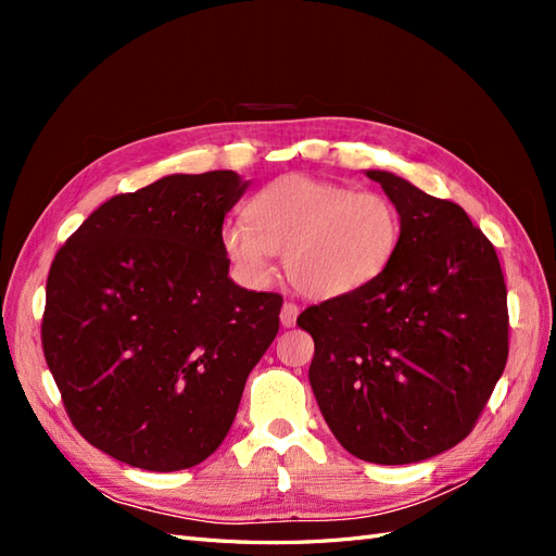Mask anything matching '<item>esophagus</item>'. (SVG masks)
<instances>
[{
    "label": "esophagus",
    "instance_id": "34e87169",
    "mask_svg": "<svg viewBox=\"0 0 556 556\" xmlns=\"http://www.w3.org/2000/svg\"><path fill=\"white\" fill-rule=\"evenodd\" d=\"M296 317H299V306L296 304H282V311H280V325L282 327H294L296 325Z\"/></svg>",
    "mask_w": 556,
    "mask_h": 556
}]
</instances>
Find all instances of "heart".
Segmentation results:
<instances>
[{
    "mask_svg": "<svg viewBox=\"0 0 556 556\" xmlns=\"http://www.w3.org/2000/svg\"><path fill=\"white\" fill-rule=\"evenodd\" d=\"M248 219L229 220L220 233L233 268L262 285L282 252L288 280L315 301L374 285L394 262L403 231L390 197L306 174L268 182L248 204Z\"/></svg>",
    "mask_w": 556,
    "mask_h": 556,
    "instance_id": "b5f03b06",
    "label": "heart"
}]
</instances>
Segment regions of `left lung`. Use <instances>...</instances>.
Instances as JSON below:
<instances>
[{"label":"left lung","mask_w":556,"mask_h":556,"mask_svg":"<svg viewBox=\"0 0 556 556\" xmlns=\"http://www.w3.org/2000/svg\"><path fill=\"white\" fill-rule=\"evenodd\" d=\"M401 213L390 268L357 294L296 317L315 341L308 380L331 433L355 457L399 466L464 441L508 359L496 250L466 211L368 169Z\"/></svg>","instance_id":"1"}]
</instances>
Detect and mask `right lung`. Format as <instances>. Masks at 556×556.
<instances>
[{"label": "right lung", "instance_id": "1", "mask_svg": "<svg viewBox=\"0 0 556 556\" xmlns=\"http://www.w3.org/2000/svg\"><path fill=\"white\" fill-rule=\"evenodd\" d=\"M250 180L172 174L99 206L50 266L43 355L83 439L143 470L220 447L282 296L229 278L225 215Z\"/></svg>", "mask_w": 556, "mask_h": 556}]
</instances>
